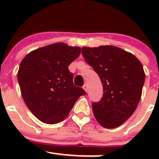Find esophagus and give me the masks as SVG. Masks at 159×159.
<instances>
[{
    "instance_id": "esophagus-1",
    "label": "esophagus",
    "mask_w": 159,
    "mask_h": 159,
    "mask_svg": "<svg viewBox=\"0 0 159 159\" xmlns=\"http://www.w3.org/2000/svg\"><path fill=\"white\" fill-rule=\"evenodd\" d=\"M83 88L84 90L86 92H87V90H88V87H87V84H84L83 86Z\"/></svg>"
}]
</instances>
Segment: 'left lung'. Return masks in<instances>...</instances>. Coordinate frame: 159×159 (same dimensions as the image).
<instances>
[{"label":"left lung","instance_id":"obj_1","mask_svg":"<svg viewBox=\"0 0 159 159\" xmlns=\"http://www.w3.org/2000/svg\"><path fill=\"white\" fill-rule=\"evenodd\" d=\"M81 53L103 86L102 99L92 104L95 118L107 129L120 126L140 102L145 81L143 66L134 54L113 45L83 47Z\"/></svg>","mask_w":159,"mask_h":159}]
</instances>
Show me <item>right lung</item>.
Here are the masks:
<instances>
[{
	"mask_svg": "<svg viewBox=\"0 0 159 159\" xmlns=\"http://www.w3.org/2000/svg\"><path fill=\"white\" fill-rule=\"evenodd\" d=\"M81 54L80 47L58 43L42 47L24 57L18 81L24 101L43 123L56 124L68 116L86 92L73 84L68 66Z\"/></svg>",
	"mask_w": 159,
	"mask_h": 159,
	"instance_id": "right-lung-1",
	"label": "right lung"
}]
</instances>
